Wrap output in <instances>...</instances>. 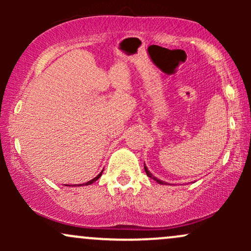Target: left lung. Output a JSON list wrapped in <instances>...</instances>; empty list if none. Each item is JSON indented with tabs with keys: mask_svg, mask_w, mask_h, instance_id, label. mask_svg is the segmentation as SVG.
Returning <instances> with one entry per match:
<instances>
[{
	"mask_svg": "<svg viewBox=\"0 0 251 251\" xmlns=\"http://www.w3.org/2000/svg\"><path fill=\"white\" fill-rule=\"evenodd\" d=\"M144 169H145V172H146V175H148V176H149V177H150V178H151V179H153V180H155V181H157V183H159V184H166V183H165V181H163V180L158 179V178H155V177H154V176H153V175H152V174H151V172H150V171H149V170H148V168H146V166H145V165H144Z\"/></svg>",
	"mask_w": 251,
	"mask_h": 251,
	"instance_id": "obj_1",
	"label": "left lung"
}]
</instances>
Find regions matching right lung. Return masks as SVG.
Returning <instances> with one entry per match:
<instances>
[{
  "label": "right lung",
  "mask_w": 251,
  "mask_h": 251,
  "mask_svg": "<svg viewBox=\"0 0 251 251\" xmlns=\"http://www.w3.org/2000/svg\"><path fill=\"white\" fill-rule=\"evenodd\" d=\"M102 171H103V170H102ZM101 175H102V172H100V174H99V175H98L96 178H93V179H91V180H89V181H87V183H85V184H83V185H89V184L94 183V181H96V180H98V179H99V178H100V177H101Z\"/></svg>",
  "instance_id": "obj_1"
}]
</instances>
